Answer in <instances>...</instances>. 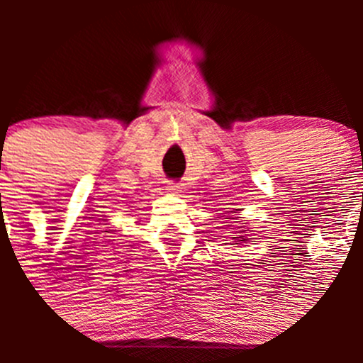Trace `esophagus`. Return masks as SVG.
<instances>
[{
  "label": "esophagus",
  "mask_w": 363,
  "mask_h": 363,
  "mask_svg": "<svg viewBox=\"0 0 363 363\" xmlns=\"http://www.w3.org/2000/svg\"><path fill=\"white\" fill-rule=\"evenodd\" d=\"M167 191L170 193V195H179V193L182 191L181 182H168V184H167Z\"/></svg>",
  "instance_id": "obj_1"
}]
</instances>
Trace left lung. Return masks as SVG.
<instances>
[{
  "label": "left lung",
  "instance_id": "8db88e82",
  "mask_svg": "<svg viewBox=\"0 0 363 363\" xmlns=\"http://www.w3.org/2000/svg\"><path fill=\"white\" fill-rule=\"evenodd\" d=\"M239 228H240V226H239ZM240 233H242V235L232 237V240H235V244H247V242H250V239L246 237V232H242V230H240Z\"/></svg>",
  "mask_w": 363,
  "mask_h": 363
}]
</instances>
